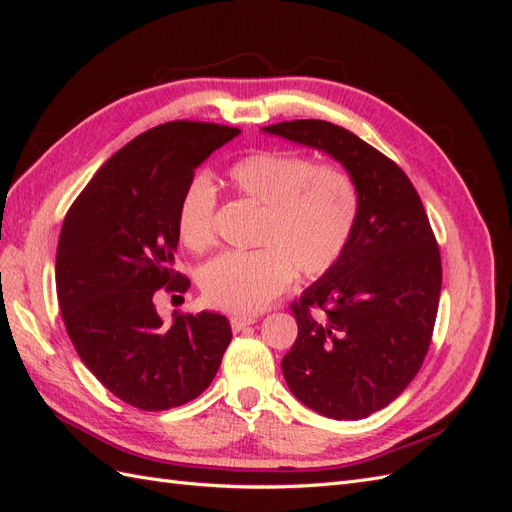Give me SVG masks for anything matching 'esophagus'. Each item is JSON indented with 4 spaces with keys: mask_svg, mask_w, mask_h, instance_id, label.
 <instances>
[{
    "mask_svg": "<svg viewBox=\"0 0 512 512\" xmlns=\"http://www.w3.org/2000/svg\"><path fill=\"white\" fill-rule=\"evenodd\" d=\"M256 320H258L256 316L237 314V316H232V318H230V327H232V331L239 333V331H243V329H247V327H252V324H254Z\"/></svg>",
    "mask_w": 512,
    "mask_h": 512,
    "instance_id": "1",
    "label": "esophagus"
}]
</instances>
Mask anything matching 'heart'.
<instances>
[{
	"mask_svg": "<svg viewBox=\"0 0 512 512\" xmlns=\"http://www.w3.org/2000/svg\"><path fill=\"white\" fill-rule=\"evenodd\" d=\"M226 181L262 205L252 252H226L200 269L198 284L218 309L254 314L292 284L327 275L344 258L361 213L354 177L335 162L288 149H256L230 162ZM218 196L207 177H194L179 198L177 232L188 250L207 252L218 239Z\"/></svg>",
	"mask_w": 512,
	"mask_h": 512,
	"instance_id": "b5f03b06",
	"label": "heart"
}]
</instances>
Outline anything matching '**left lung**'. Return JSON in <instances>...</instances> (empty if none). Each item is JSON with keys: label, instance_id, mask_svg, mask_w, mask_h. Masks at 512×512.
Returning <instances> with one entry per match:
<instances>
[{"label": "left lung", "instance_id": "obj_1", "mask_svg": "<svg viewBox=\"0 0 512 512\" xmlns=\"http://www.w3.org/2000/svg\"><path fill=\"white\" fill-rule=\"evenodd\" d=\"M265 130L331 153L361 194L344 258L290 305L299 335L282 361L288 389L307 408L359 421L404 393L425 361L440 303V247L408 175L363 138L320 119Z\"/></svg>", "mask_w": 512, "mask_h": 512}]
</instances>
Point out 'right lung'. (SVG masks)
Masks as SVG:
<instances>
[{
    "mask_svg": "<svg viewBox=\"0 0 512 512\" xmlns=\"http://www.w3.org/2000/svg\"><path fill=\"white\" fill-rule=\"evenodd\" d=\"M237 134L188 119L143 132L91 177L61 226L55 284L66 331L91 374L132 408L196 399L232 339L220 314L175 312L164 324L156 294L188 292L173 267L179 198L196 166Z\"/></svg>",
    "mask_w": 512,
    "mask_h": 512,
    "instance_id": "add662e5",
    "label": "right lung"
}]
</instances>
